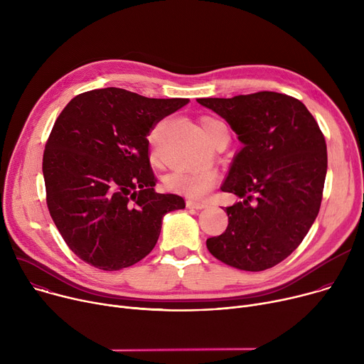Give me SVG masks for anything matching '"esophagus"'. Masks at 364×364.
<instances>
[{"mask_svg":"<svg viewBox=\"0 0 364 364\" xmlns=\"http://www.w3.org/2000/svg\"><path fill=\"white\" fill-rule=\"evenodd\" d=\"M186 207L188 208H195V210H203L207 207L205 203H201V201H192V200H188L186 201Z\"/></svg>","mask_w":364,"mask_h":364,"instance_id":"1","label":"esophagus"}]
</instances>
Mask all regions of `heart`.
<instances>
[{
    "label": "heart",
    "instance_id": "1",
    "mask_svg": "<svg viewBox=\"0 0 364 364\" xmlns=\"http://www.w3.org/2000/svg\"><path fill=\"white\" fill-rule=\"evenodd\" d=\"M221 125H225V124L215 118L205 117L201 119L203 131L210 141L214 138L217 129ZM166 183L169 188L182 191V192L191 195V197H203L204 193H207L214 186L215 173L211 169H208V167H195V169L176 171L167 176Z\"/></svg>",
    "mask_w": 364,
    "mask_h": 364
}]
</instances>
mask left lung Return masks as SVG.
Listing matches in <instances>:
<instances>
[{"instance_id":"1","label":"left lung","mask_w":364,"mask_h":364,"mask_svg":"<svg viewBox=\"0 0 364 364\" xmlns=\"http://www.w3.org/2000/svg\"><path fill=\"white\" fill-rule=\"evenodd\" d=\"M197 102L225 118L243 144L221 185L243 201L226 207L228 229L207 239V247L237 269H268L301 243L319 213L325 136L307 107L283 93Z\"/></svg>"}]
</instances>
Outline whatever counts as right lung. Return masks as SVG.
Here are the masks:
<instances>
[{"instance_id":"right-lung-1","label":"right lung","mask_w":364,"mask_h":364,"mask_svg":"<svg viewBox=\"0 0 364 364\" xmlns=\"http://www.w3.org/2000/svg\"><path fill=\"white\" fill-rule=\"evenodd\" d=\"M189 99H150L107 87L70 100L43 151L46 204L73 252L103 271L147 257L166 213L185 208L157 193L149 157L150 131Z\"/></svg>"}]
</instances>
